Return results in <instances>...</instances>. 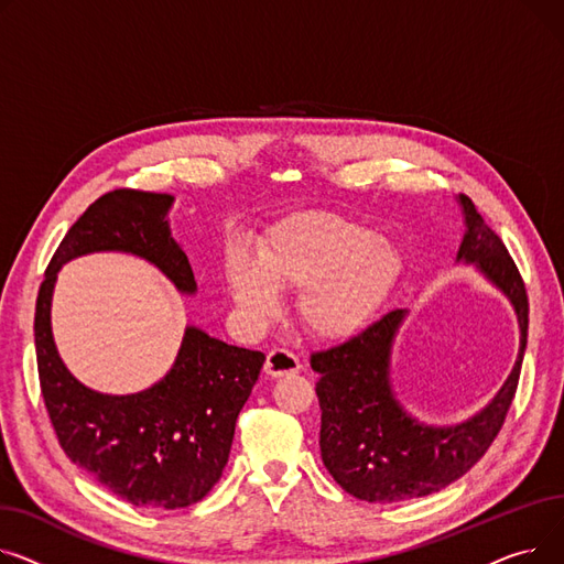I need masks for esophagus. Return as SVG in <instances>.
<instances>
[{
  "mask_svg": "<svg viewBox=\"0 0 564 564\" xmlns=\"http://www.w3.org/2000/svg\"><path fill=\"white\" fill-rule=\"evenodd\" d=\"M263 371L271 378H282L301 371V359H297L291 350L275 348L267 355V364H263Z\"/></svg>",
  "mask_w": 564,
  "mask_h": 564,
  "instance_id": "esophagus-1",
  "label": "esophagus"
}]
</instances>
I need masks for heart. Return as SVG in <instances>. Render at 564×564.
I'll list each match as a JSON object with an SVG mask.
<instances>
[{
    "instance_id": "b5f03b06",
    "label": "heart",
    "mask_w": 564,
    "mask_h": 564,
    "mask_svg": "<svg viewBox=\"0 0 564 564\" xmlns=\"http://www.w3.org/2000/svg\"><path fill=\"white\" fill-rule=\"evenodd\" d=\"M401 273V252L382 237L329 214H295L257 248L254 263H227V289L248 323L275 314V289H297L295 310L321 339H344L371 321Z\"/></svg>"
}]
</instances>
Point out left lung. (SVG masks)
<instances>
[{"mask_svg":"<svg viewBox=\"0 0 564 564\" xmlns=\"http://www.w3.org/2000/svg\"><path fill=\"white\" fill-rule=\"evenodd\" d=\"M459 203L467 231L457 261L476 263L508 295L521 329L519 357L482 412L465 423L435 427L412 419L391 391L389 355L405 318L403 310L384 314L339 346L312 352L323 465L359 501H408L448 487L487 453L512 405L528 337L525 284L506 243L476 212L471 197L459 195Z\"/></svg>","mask_w":564,"mask_h":564,"instance_id":"1","label":"left lung"}]
</instances>
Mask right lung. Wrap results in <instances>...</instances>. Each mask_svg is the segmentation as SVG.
Returning a JSON list of instances; mask_svg holds the SVG:
<instances>
[{"label":"right lung","mask_w":564,"mask_h":564,"mask_svg":"<svg viewBox=\"0 0 564 564\" xmlns=\"http://www.w3.org/2000/svg\"><path fill=\"white\" fill-rule=\"evenodd\" d=\"M171 205L169 193L134 188L97 197L56 248L33 318L41 391L63 453L120 499L156 510L193 506L220 480L237 416L267 357L188 325L173 369L154 387L97 393L61 361L50 307L63 263L99 250L139 254L182 293H195L191 263L165 220Z\"/></svg>","instance_id":"add662e5"}]
</instances>
